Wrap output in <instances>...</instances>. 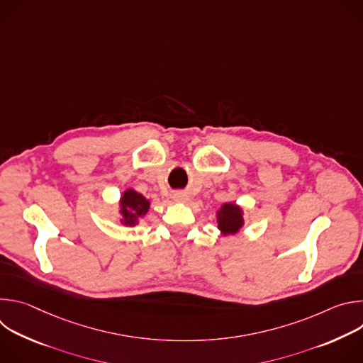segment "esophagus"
<instances>
[{
	"mask_svg": "<svg viewBox=\"0 0 363 363\" xmlns=\"http://www.w3.org/2000/svg\"><path fill=\"white\" fill-rule=\"evenodd\" d=\"M174 199H175L177 202H185V201H186V195L182 194V192H177V194L174 195Z\"/></svg>",
	"mask_w": 363,
	"mask_h": 363,
	"instance_id": "obj_1",
	"label": "esophagus"
}]
</instances>
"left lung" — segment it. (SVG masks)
Here are the masks:
<instances>
[{"label":"left lung","mask_w":363,"mask_h":363,"mask_svg":"<svg viewBox=\"0 0 363 363\" xmlns=\"http://www.w3.org/2000/svg\"><path fill=\"white\" fill-rule=\"evenodd\" d=\"M217 223L223 235H234L240 233L244 225L241 206L233 202L223 203L221 208L217 211Z\"/></svg>","instance_id":"1"}]
</instances>
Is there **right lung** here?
Instances as JSON below:
<instances>
[{
  "mask_svg": "<svg viewBox=\"0 0 363 363\" xmlns=\"http://www.w3.org/2000/svg\"><path fill=\"white\" fill-rule=\"evenodd\" d=\"M121 223L123 225L133 227L138 224L139 218L143 217L149 210V201L135 189L129 188L122 194L121 198Z\"/></svg>",
  "mask_w": 363,
  "mask_h": 363,
  "instance_id": "obj_1",
  "label": "right lung"
}]
</instances>
